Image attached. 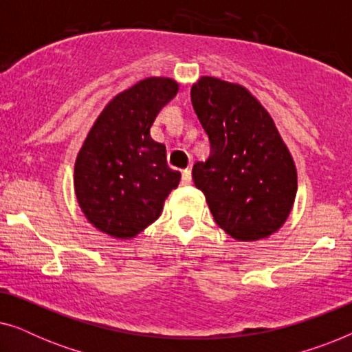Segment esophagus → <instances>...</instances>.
I'll return each instance as SVG.
<instances>
[{
	"mask_svg": "<svg viewBox=\"0 0 352 352\" xmlns=\"http://www.w3.org/2000/svg\"><path fill=\"white\" fill-rule=\"evenodd\" d=\"M190 181H192V171L190 170L182 171V184H184V186L190 184Z\"/></svg>",
	"mask_w": 352,
	"mask_h": 352,
	"instance_id": "34e87169",
	"label": "esophagus"
}]
</instances>
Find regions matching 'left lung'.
I'll use <instances>...</instances> for the list:
<instances>
[{
  "label": "left lung",
  "mask_w": 352,
  "mask_h": 352,
  "mask_svg": "<svg viewBox=\"0 0 352 352\" xmlns=\"http://www.w3.org/2000/svg\"><path fill=\"white\" fill-rule=\"evenodd\" d=\"M190 99L210 139V157L192 179L216 224L240 242L277 232L292 213L296 166L274 120L242 85L201 76Z\"/></svg>",
  "instance_id": "8db88e82"
}]
</instances>
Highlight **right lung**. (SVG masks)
<instances>
[{"mask_svg": "<svg viewBox=\"0 0 352 352\" xmlns=\"http://www.w3.org/2000/svg\"><path fill=\"white\" fill-rule=\"evenodd\" d=\"M179 85L151 76L115 96L91 126L75 160L74 187L86 219L113 239H133L158 219L181 181L166 147L151 138Z\"/></svg>", "mask_w": 352, "mask_h": 352, "instance_id": "obj_1", "label": "right lung"}]
</instances>
